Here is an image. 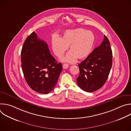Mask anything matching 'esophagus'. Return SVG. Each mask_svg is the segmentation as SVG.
Here are the masks:
<instances>
[{
	"label": "esophagus",
	"instance_id": "obj_1",
	"mask_svg": "<svg viewBox=\"0 0 131 131\" xmlns=\"http://www.w3.org/2000/svg\"><path fill=\"white\" fill-rule=\"evenodd\" d=\"M68 66H69V65H68L67 64H64L63 65V68L64 69H67V68H68Z\"/></svg>",
	"mask_w": 131,
	"mask_h": 131
}]
</instances>
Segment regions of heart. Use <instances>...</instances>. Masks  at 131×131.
<instances>
[{
    "label": "heart",
    "instance_id": "obj_1",
    "mask_svg": "<svg viewBox=\"0 0 131 131\" xmlns=\"http://www.w3.org/2000/svg\"><path fill=\"white\" fill-rule=\"evenodd\" d=\"M95 43V36L92 31L82 28L66 30L62 38L54 37L52 47L58 58L64 55L69 46L70 51L62 59V61L72 63L77 58L84 59L91 53Z\"/></svg>",
    "mask_w": 131,
    "mask_h": 131
}]
</instances>
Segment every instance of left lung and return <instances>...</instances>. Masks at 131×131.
Returning <instances> with one entry per match:
<instances>
[{"mask_svg": "<svg viewBox=\"0 0 131 131\" xmlns=\"http://www.w3.org/2000/svg\"><path fill=\"white\" fill-rule=\"evenodd\" d=\"M113 63V53L107 37L100 46L80 64L78 85L83 91L92 92L101 89L106 82Z\"/></svg>", "mask_w": 131, "mask_h": 131, "instance_id": "obj_1", "label": "left lung"}]
</instances>
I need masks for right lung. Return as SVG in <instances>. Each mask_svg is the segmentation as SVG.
Listing matches in <instances>:
<instances>
[{
  "label": "right lung",
  "instance_id": "1",
  "mask_svg": "<svg viewBox=\"0 0 131 131\" xmlns=\"http://www.w3.org/2000/svg\"><path fill=\"white\" fill-rule=\"evenodd\" d=\"M21 63L27 83L41 94H48L54 89L63 69L62 64L58 63L50 54L47 43L34 31L24 42Z\"/></svg>",
  "mask_w": 131,
  "mask_h": 131
}]
</instances>
